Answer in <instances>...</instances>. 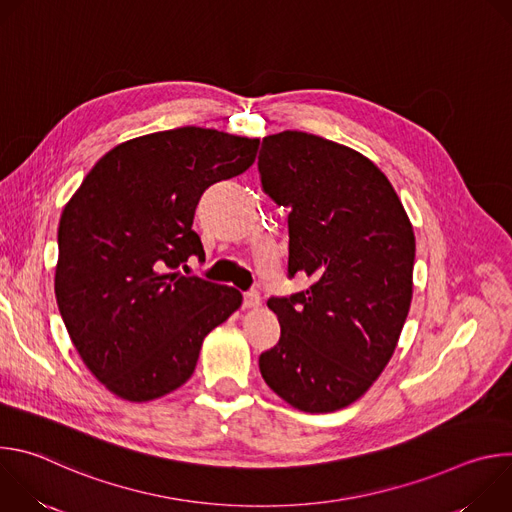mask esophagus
Returning a JSON list of instances; mask_svg holds the SVG:
<instances>
[{
    "label": "esophagus",
    "instance_id": "1",
    "mask_svg": "<svg viewBox=\"0 0 512 512\" xmlns=\"http://www.w3.org/2000/svg\"><path fill=\"white\" fill-rule=\"evenodd\" d=\"M261 306V296L257 294V291H249V294H245V308L247 310H255Z\"/></svg>",
    "mask_w": 512,
    "mask_h": 512
}]
</instances>
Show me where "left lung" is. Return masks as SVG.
Instances as JSON below:
<instances>
[{"label":"left lung","instance_id":"obj_1","mask_svg":"<svg viewBox=\"0 0 512 512\" xmlns=\"http://www.w3.org/2000/svg\"><path fill=\"white\" fill-rule=\"evenodd\" d=\"M259 172L289 208V277L312 281L267 302L281 338L259 371L294 409L338 411L371 389L397 348L413 298V227L367 156L320 135L263 137Z\"/></svg>","mask_w":512,"mask_h":512}]
</instances>
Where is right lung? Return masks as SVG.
I'll use <instances>...</instances> for the list:
<instances>
[{
    "label": "right lung",
    "mask_w": 512,
    "mask_h": 512,
    "mask_svg": "<svg viewBox=\"0 0 512 512\" xmlns=\"http://www.w3.org/2000/svg\"><path fill=\"white\" fill-rule=\"evenodd\" d=\"M259 137L178 127L109 150L66 202L54 291L93 377L131 403L160 399L194 373L202 340L243 296L174 271L204 257L192 231L202 192L243 174Z\"/></svg>",
    "instance_id": "obj_1"
}]
</instances>
